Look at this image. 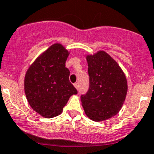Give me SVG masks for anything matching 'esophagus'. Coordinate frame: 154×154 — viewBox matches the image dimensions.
<instances>
[{"label": "esophagus", "instance_id": "esophagus-1", "mask_svg": "<svg viewBox=\"0 0 154 154\" xmlns=\"http://www.w3.org/2000/svg\"><path fill=\"white\" fill-rule=\"evenodd\" d=\"M73 85H74V87L76 88V89H77V90H78V89H79V84H78V83H75V84H74Z\"/></svg>", "mask_w": 154, "mask_h": 154}]
</instances>
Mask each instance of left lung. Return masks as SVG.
Listing matches in <instances>:
<instances>
[{
    "mask_svg": "<svg viewBox=\"0 0 154 154\" xmlns=\"http://www.w3.org/2000/svg\"><path fill=\"white\" fill-rule=\"evenodd\" d=\"M90 77L89 90L81 95L86 116L95 122L117 115L125 100L128 85L125 73L118 63L105 51L86 56Z\"/></svg>",
    "mask_w": 154,
    "mask_h": 154,
    "instance_id": "obj_1",
    "label": "left lung"
}]
</instances>
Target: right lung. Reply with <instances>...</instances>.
I'll use <instances>...</instances> for the list:
<instances>
[{"instance_id":"1","label":"right lung","mask_w":154,"mask_h":154,"mask_svg":"<svg viewBox=\"0 0 154 154\" xmlns=\"http://www.w3.org/2000/svg\"><path fill=\"white\" fill-rule=\"evenodd\" d=\"M69 52L54 43L35 59L25 73L24 88L28 102L46 119L60 115L69 97L77 91L69 81L66 61Z\"/></svg>"}]
</instances>
